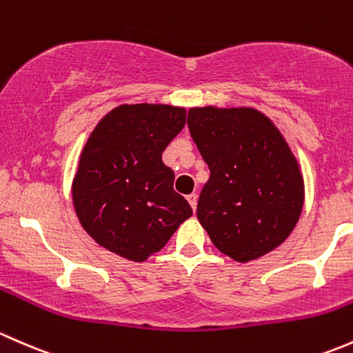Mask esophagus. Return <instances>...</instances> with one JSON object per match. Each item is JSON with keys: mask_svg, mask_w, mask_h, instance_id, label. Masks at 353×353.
Returning a JSON list of instances; mask_svg holds the SVG:
<instances>
[{"mask_svg": "<svg viewBox=\"0 0 353 353\" xmlns=\"http://www.w3.org/2000/svg\"><path fill=\"white\" fill-rule=\"evenodd\" d=\"M187 201H188V203H190L192 205V209H197V194H190V195H187Z\"/></svg>", "mask_w": 353, "mask_h": 353, "instance_id": "34e87169", "label": "esophagus"}]
</instances>
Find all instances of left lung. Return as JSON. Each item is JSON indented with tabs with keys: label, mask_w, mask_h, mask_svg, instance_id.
<instances>
[{
	"label": "left lung",
	"mask_w": 353,
	"mask_h": 353,
	"mask_svg": "<svg viewBox=\"0 0 353 353\" xmlns=\"http://www.w3.org/2000/svg\"><path fill=\"white\" fill-rule=\"evenodd\" d=\"M187 123L210 172L197 217L214 246L250 261L282 245L299 221L304 183L277 127L253 108H192Z\"/></svg>",
	"instance_id": "obj_1"
}]
</instances>
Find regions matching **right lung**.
<instances>
[{
	"label": "right lung",
	"mask_w": 353,
	"mask_h": 353,
	"mask_svg": "<svg viewBox=\"0 0 353 353\" xmlns=\"http://www.w3.org/2000/svg\"><path fill=\"white\" fill-rule=\"evenodd\" d=\"M185 119V108L170 105H121L90 136L72 202L85 231L108 252L144 261L192 216L161 159Z\"/></svg>",
	"instance_id": "right-lung-1"
}]
</instances>
